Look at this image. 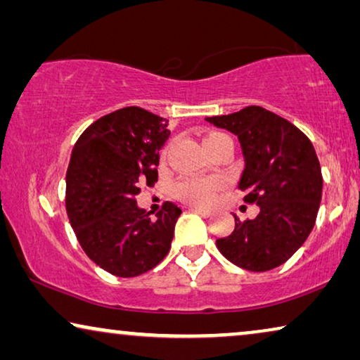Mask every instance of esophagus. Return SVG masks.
<instances>
[{"instance_id": "1", "label": "esophagus", "mask_w": 360, "mask_h": 360, "mask_svg": "<svg viewBox=\"0 0 360 360\" xmlns=\"http://www.w3.org/2000/svg\"><path fill=\"white\" fill-rule=\"evenodd\" d=\"M191 211H195V213H198V214H201V216H205V218H208V216L213 214V211L205 210V208H198V206H193V208H191Z\"/></svg>"}]
</instances>
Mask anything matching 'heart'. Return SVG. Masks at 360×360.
I'll return each mask as SVG.
<instances>
[{
	"label": "heart",
	"mask_w": 360,
	"mask_h": 360,
	"mask_svg": "<svg viewBox=\"0 0 360 360\" xmlns=\"http://www.w3.org/2000/svg\"><path fill=\"white\" fill-rule=\"evenodd\" d=\"M218 139H229L223 132H211L203 139V144ZM165 157V152H164ZM219 181L214 179H185L175 185V196L185 203L196 206H208L214 201Z\"/></svg>",
	"instance_id": "b5f03b06"
}]
</instances>
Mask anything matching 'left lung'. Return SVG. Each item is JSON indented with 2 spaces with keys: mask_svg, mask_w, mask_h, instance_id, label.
Instances as JSON below:
<instances>
[{
  "mask_svg": "<svg viewBox=\"0 0 360 360\" xmlns=\"http://www.w3.org/2000/svg\"><path fill=\"white\" fill-rule=\"evenodd\" d=\"M206 121L238 136L245 162L239 188L248 193L245 203L260 208L254 219L234 216V231L216 245L250 272L278 267L302 248L316 223L323 193L316 150L297 126L260 106Z\"/></svg>",
  "mask_w": 360,
  "mask_h": 360,
  "instance_id": "8db88e82",
  "label": "left lung"
}]
</instances>
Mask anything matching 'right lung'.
<instances>
[{
    "instance_id": "obj_1",
    "label": "right lung",
    "mask_w": 360,
    "mask_h": 360,
    "mask_svg": "<svg viewBox=\"0 0 360 360\" xmlns=\"http://www.w3.org/2000/svg\"><path fill=\"white\" fill-rule=\"evenodd\" d=\"M169 120L127 106L78 137L67 170V214L82 249L116 277H137L170 250L181 210L165 201L155 219L136 203L141 184L157 181Z\"/></svg>"
}]
</instances>
